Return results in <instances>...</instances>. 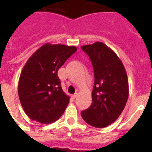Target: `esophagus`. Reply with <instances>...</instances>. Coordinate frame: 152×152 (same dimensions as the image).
<instances>
[{"label": "esophagus", "instance_id": "obj_1", "mask_svg": "<svg viewBox=\"0 0 152 152\" xmlns=\"http://www.w3.org/2000/svg\"><path fill=\"white\" fill-rule=\"evenodd\" d=\"M77 95H78V94H77V93H76V94H75L74 95H72V99H75V98L77 96Z\"/></svg>", "mask_w": 152, "mask_h": 152}]
</instances>
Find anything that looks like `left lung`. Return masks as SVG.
<instances>
[{
  "instance_id": "obj_1",
  "label": "left lung",
  "mask_w": 152,
  "mask_h": 152,
  "mask_svg": "<svg viewBox=\"0 0 152 152\" xmlns=\"http://www.w3.org/2000/svg\"><path fill=\"white\" fill-rule=\"evenodd\" d=\"M94 68V86L91 107L81 112L88 124L104 128L123 111L129 96V82L123 64L111 49L100 42L81 46Z\"/></svg>"
}]
</instances>
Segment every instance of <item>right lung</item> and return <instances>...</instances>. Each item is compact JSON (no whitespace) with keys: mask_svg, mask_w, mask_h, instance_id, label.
<instances>
[{"mask_svg":"<svg viewBox=\"0 0 152 152\" xmlns=\"http://www.w3.org/2000/svg\"><path fill=\"white\" fill-rule=\"evenodd\" d=\"M76 51L75 46L45 43L26 61L19 79L18 94L31 119L49 124L64 113L70 98L62 91L58 70Z\"/></svg>","mask_w":152,"mask_h":152,"instance_id":"right-lung-1","label":"right lung"}]
</instances>
